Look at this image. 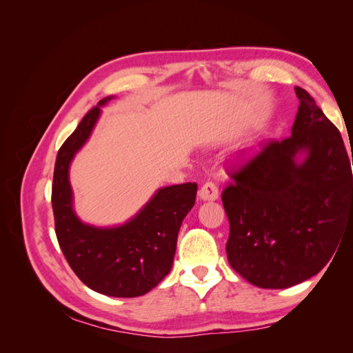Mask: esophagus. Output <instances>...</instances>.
<instances>
[{
  "label": "esophagus",
  "instance_id": "obj_1",
  "mask_svg": "<svg viewBox=\"0 0 353 353\" xmlns=\"http://www.w3.org/2000/svg\"><path fill=\"white\" fill-rule=\"evenodd\" d=\"M199 196L203 201H213V200H218L219 197V190L216 187V184L213 183H206L203 185L199 191Z\"/></svg>",
  "mask_w": 353,
  "mask_h": 353
}]
</instances>
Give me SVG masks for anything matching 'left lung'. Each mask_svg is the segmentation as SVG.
<instances>
[{"instance_id": "obj_1", "label": "left lung", "mask_w": 353, "mask_h": 353, "mask_svg": "<svg viewBox=\"0 0 353 353\" xmlns=\"http://www.w3.org/2000/svg\"><path fill=\"white\" fill-rule=\"evenodd\" d=\"M294 91L301 104L292 137L263 145L222 193L228 262L262 288H287L316 275L353 222L343 138L311 95Z\"/></svg>"}]
</instances>
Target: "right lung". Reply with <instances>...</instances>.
<instances>
[{
    "mask_svg": "<svg viewBox=\"0 0 353 353\" xmlns=\"http://www.w3.org/2000/svg\"><path fill=\"white\" fill-rule=\"evenodd\" d=\"M112 99L100 100L60 147L51 203L60 249L78 279L105 296L137 297L150 292L172 268L178 232L194 206L197 184L159 188L135 216L121 225L82 222L73 209L69 168L91 137L101 108Z\"/></svg>",
    "mask_w": 353,
    "mask_h": 353,
    "instance_id": "1",
    "label": "right lung"
}]
</instances>
